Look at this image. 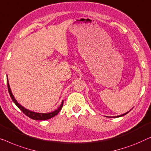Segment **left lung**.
<instances>
[{
    "mask_svg": "<svg viewBox=\"0 0 151 151\" xmlns=\"http://www.w3.org/2000/svg\"><path fill=\"white\" fill-rule=\"evenodd\" d=\"M129 112H127V113H125V114H122V115H120V116H115V117H114V118H116V117H121V116H124V115H126L127 114H128Z\"/></svg>",
    "mask_w": 151,
    "mask_h": 151,
    "instance_id": "8db88e82",
    "label": "left lung"
}]
</instances>
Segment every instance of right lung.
Here are the masks:
<instances>
[{
	"label": "right lung",
	"instance_id": "obj_1",
	"mask_svg": "<svg viewBox=\"0 0 151 151\" xmlns=\"http://www.w3.org/2000/svg\"><path fill=\"white\" fill-rule=\"evenodd\" d=\"M7 88H8V91H9V95L11 96L12 101L14 103L16 104L17 107H18L19 109H20L21 111H22L23 113H24L25 115L28 116V117L31 118L33 120H48V119H50L52 117H54L56 115L58 114V113L60 111V110L61 109V108L63 107V101L61 102V104L59 106V107L58 109L55 110L54 111L50 112V113H48V114H42V113H37V112H34L32 111H30V110L26 109L24 107H22V105H20V104H19L18 103V101L15 99V98L14 96V95L12 94V92L11 91V89H10V86L9 84V81H8V78H7Z\"/></svg>",
	"mask_w": 151,
	"mask_h": 151
}]
</instances>
